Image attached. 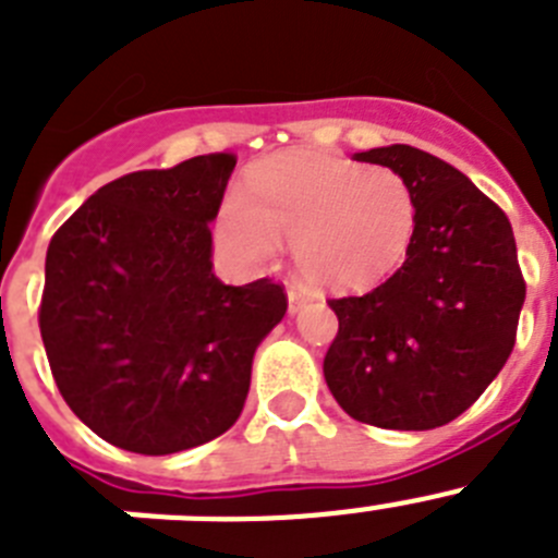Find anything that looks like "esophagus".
Masks as SVG:
<instances>
[{"label":"esophagus","mask_w":558,"mask_h":558,"mask_svg":"<svg viewBox=\"0 0 558 558\" xmlns=\"http://www.w3.org/2000/svg\"><path fill=\"white\" fill-rule=\"evenodd\" d=\"M304 304H307V295H304L302 290L290 288V290H288V310H290V315L299 313V310H302Z\"/></svg>","instance_id":"esophagus-1"}]
</instances>
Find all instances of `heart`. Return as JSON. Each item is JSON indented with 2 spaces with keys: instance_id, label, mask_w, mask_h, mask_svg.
I'll return each instance as SVG.
<instances>
[{
  "instance_id": "1",
  "label": "heart",
  "mask_w": 558,
  "mask_h": 558,
  "mask_svg": "<svg viewBox=\"0 0 558 558\" xmlns=\"http://www.w3.org/2000/svg\"><path fill=\"white\" fill-rule=\"evenodd\" d=\"M416 218V192L388 167L279 153L245 172L240 195L220 209L218 234L254 268L290 240L295 270L313 288L363 293L402 265Z\"/></svg>"
}]
</instances>
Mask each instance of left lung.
Here are the masks:
<instances>
[{"label":"left lung","instance_id":"left-lung-1","mask_svg":"<svg viewBox=\"0 0 558 558\" xmlns=\"http://www.w3.org/2000/svg\"><path fill=\"white\" fill-rule=\"evenodd\" d=\"M399 172L418 218L405 263L366 295L329 299L338 335L324 379L357 422L433 430L489 388L506 366L525 302L506 211L461 170L411 145L354 153Z\"/></svg>","mask_w":558,"mask_h":558}]
</instances>
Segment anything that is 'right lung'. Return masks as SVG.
I'll return each instance as SVG.
<instances>
[{"label":"right lung","mask_w":558,"mask_h":558,"mask_svg":"<svg viewBox=\"0 0 558 558\" xmlns=\"http://www.w3.org/2000/svg\"><path fill=\"white\" fill-rule=\"evenodd\" d=\"M236 159L195 156L100 186L56 231L41 324L66 405L108 445L172 456L234 425L288 299L270 279L211 270V231Z\"/></svg>","instance_id":"1"}]
</instances>
